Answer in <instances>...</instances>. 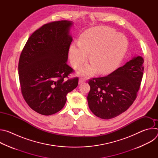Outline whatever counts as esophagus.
<instances>
[{
  "instance_id": "34e87169",
  "label": "esophagus",
  "mask_w": 158,
  "mask_h": 158,
  "mask_svg": "<svg viewBox=\"0 0 158 158\" xmlns=\"http://www.w3.org/2000/svg\"><path fill=\"white\" fill-rule=\"evenodd\" d=\"M85 81V79H84V78H81V79L79 80V84H82V83L84 82Z\"/></svg>"
}]
</instances>
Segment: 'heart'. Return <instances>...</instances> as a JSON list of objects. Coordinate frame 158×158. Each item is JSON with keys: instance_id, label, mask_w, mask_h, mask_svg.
Instances as JSON below:
<instances>
[{"instance_id": "heart-1", "label": "heart", "mask_w": 158, "mask_h": 158, "mask_svg": "<svg viewBox=\"0 0 158 158\" xmlns=\"http://www.w3.org/2000/svg\"><path fill=\"white\" fill-rule=\"evenodd\" d=\"M128 46L127 38L107 27H97L86 30L70 47L69 57L76 68L87 61L88 54L92 64L79 70L82 75L93 76L96 72L107 74L115 71L123 60Z\"/></svg>"}]
</instances>
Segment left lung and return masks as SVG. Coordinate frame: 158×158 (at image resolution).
Returning a JSON list of instances; mask_svg holds the SVG:
<instances>
[{"label": "left lung", "instance_id": "1", "mask_svg": "<svg viewBox=\"0 0 158 158\" xmlns=\"http://www.w3.org/2000/svg\"><path fill=\"white\" fill-rule=\"evenodd\" d=\"M141 56L133 57L107 76L90 79L87 96L89 109L96 116L114 118L134 102L141 83L144 67Z\"/></svg>", "mask_w": 158, "mask_h": 158}]
</instances>
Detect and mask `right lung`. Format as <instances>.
<instances>
[{"label": "right lung", "instance_id": "add662e5", "mask_svg": "<svg viewBox=\"0 0 158 158\" xmlns=\"http://www.w3.org/2000/svg\"><path fill=\"white\" fill-rule=\"evenodd\" d=\"M72 26L69 20L44 24L29 37L21 52L18 71L22 94L29 106L42 115L60 110L67 94L78 85V77L66 79L74 72L66 63Z\"/></svg>", "mask_w": 158, "mask_h": 158}]
</instances>
